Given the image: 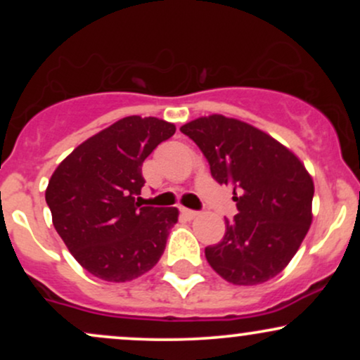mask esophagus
Returning <instances> with one entry per match:
<instances>
[{
  "label": "esophagus",
  "mask_w": 360,
  "mask_h": 360,
  "mask_svg": "<svg viewBox=\"0 0 360 360\" xmlns=\"http://www.w3.org/2000/svg\"><path fill=\"white\" fill-rule=\"evenodd\" d=\"M181 213H183L186 218H189V220H191V218H196L198 214H200L196 212V210H189V208H183V210H181Z\"/></svg>",
  "instance_id": "esophagus-1"
}]
</instances>
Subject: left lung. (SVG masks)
Masks as SVG:
<instances>
[{
  "mask_svg": "<svg viewBox=\"0 0 360 360\" xmlns=\"http://www.w3.org/2000/svg\"><path fill=\"white\" fill-rule=\"evenodd\" d=\"M181 131L200 147L218 184L232 188L233 220L205 249L223 279L254 286L278 276L298 252L311 225L313 179L301 160L278 140L240 120L212 115Z\"/></svg>",
  "mask_w": 360,
  "mask_h": 360,
  "instance_id": "1",
  "label": "left lung"
}]
</instances>
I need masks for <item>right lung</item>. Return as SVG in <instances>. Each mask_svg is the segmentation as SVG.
Instances as JSON below:
<instances>
[{
  "label": "right lung",
  "mask_w": 360,
  "mask_h": 360,
  "mask_svg": "<svg viewBox=\"0 0 360 360\" xmlns=\"http://www.w3.org/2000/svg\"><path fill=\"white\" fill-rule=\"evenodd\" d=\"M174 131L154 117L122 118L74 148L49 181L45 201L53 226L96 278L131 281L164 254L179 212L142 206V164Z\"/></svg>",
  "instance_id": "1"
}]
</instances>
